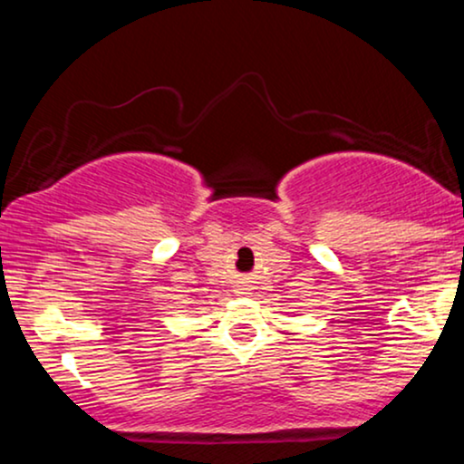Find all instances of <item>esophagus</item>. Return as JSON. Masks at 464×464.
<instances>
[{
	"label": "esophagus",
	"instance_id": "esophagus-1",
	"mask_svg": "<svg viewBox=\"0 0 464 464\" xmlns=\"http://www.w3.org/2000/svg\"><path fill=\"white\" fill-rule=\"evenodd\" d=\"M237 295H248V285H239Z\"/></svg>",
	"mask_w": 464,
	"mask_h": 464
}]
</instances>
